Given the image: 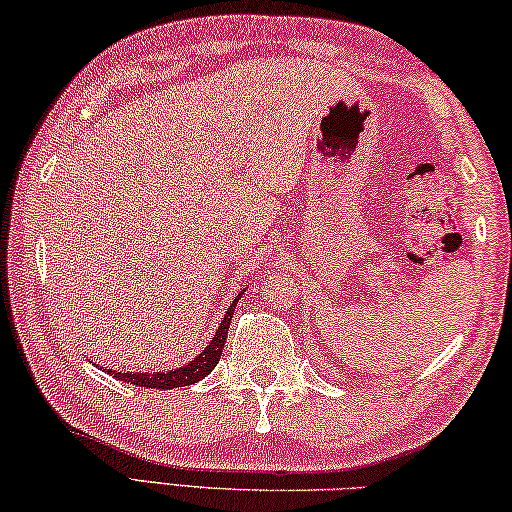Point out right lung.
<instances>
[{
  "label": "right lung",
  "instance_id": "obj_1",
  "mask_svg": "<svg viewBox=\"0 0 512 512\" xmlns=\"http://www.w3.org/2000/svg\"><path fill=\"white\" fill-rule=\"evenodd\" d=\"M236 303H238V299H233V303L227 310V315H224L222 324L218 328V333L213 335L209 346H206L204 351L197 355L191 364L182 366V369L159 371V373H114L110 369H105V371L110 373L112 378H119V380H125L130 384H139V387H148V389H164L166 391V389L186 387V384H195L197 380L206 378V375H209L215 369V364L220 362L224 339H227V330H229L233 308H236Z\"/></svg>",
  "mask_w": 512,
  "mask_h": 512
}]
</instances>
